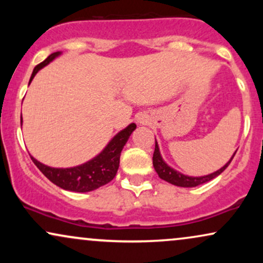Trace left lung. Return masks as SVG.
<instances>
[{"mask_svg":"<svg viewBox=\"0 0 263 263\" xmlns=\"http://www.w3.org/2000/svg\"><path fill=\"white\" fill-rule=\"evenodd\" d=\"M235 153H234V156H235ZM234 156L231 157L230 161L226 163L224 167L220 168L219 171L214 172V173L208 174V176H204V177H188V176H184V174H182V173H179V172L174 171L173 168H171L167 163L163 161L161 153H159L158 144H157V142H156L155 153H153V167H155L157 174H158V177L161 178V179L165 180V182H168L171 184H173V185L184 186V188H190V186H197V185H200V184L209 182V180L214 179L215 177H218L219 174H221L222 172L226 170V167L230 164V162L232 161V158H234Z\"/></svg>","mask_w":263,"mask_h":263,"instance_id":"left-lung-1","label":"left lung"}]
</instances>
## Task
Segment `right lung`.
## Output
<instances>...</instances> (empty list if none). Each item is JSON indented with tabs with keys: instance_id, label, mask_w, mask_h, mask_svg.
I'll list each match as a JSON object with an SVG mask.
<instances>
[{
	"instance_id": "add662e5",
	"label": "right lung",
	"mask_w": 263,
	"mask_h": 263,
	"mask_svg": "<svg viewBox=\"0 0 263 263\" xmlns=\"http://www.w3.org/2000/svg\"><path fill=\"white\" fill-rule=\"evenodd\" d=\"M59 54L60 52L50 54L44 62H42L41 64L35 66L29 83L34 78V75L38 73L39 69L43 68L49 62H52ZM135 129L136 125L135 123H131V125L127 126L125 129H122L121 132H119V134L115 136L110 143L106 146V148L102 151L100 155L96 156L91 161L74 168H64V170L63 168H52L42 164L41 162H38L33 157H31V158L33 163L38 167V170L50 182L60 186L62 189L78 193L91 192V190L100 188V186L111 182L115 176H116L120 165L121 151Z\"/></svg>"
}]
</instances>
